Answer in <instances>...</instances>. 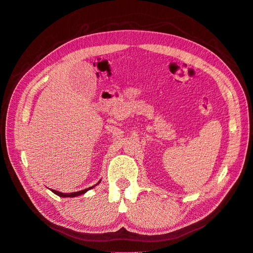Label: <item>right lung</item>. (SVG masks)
Instances as JSON below:
<instances>
[{
    "instance_id": "obj_1",
    "label": "right lung",
    "mask_w": 253,
    "mask_h": 253,
    "mask_svg": "<svg viewBox=\"0 0 253 253\" xmlns=\"http://www.w3.org/2000/svg\"><path fill=\"white\" fill-rule=\"evenodd\" d=\"M98 183H100V182H98ZM98 183H97V184H98ZM97 184H96V185H97ZM93 187H94V186H92V187L86 188V189L78 191V192H71V193H62V192H59V191H56V190H51V191H52L54 194H57V195H59V196H61V197H74V196H78V195H81V194L85 193L87 190L92 189Z\"/></svg>"
}]
</instances>
